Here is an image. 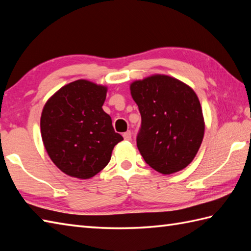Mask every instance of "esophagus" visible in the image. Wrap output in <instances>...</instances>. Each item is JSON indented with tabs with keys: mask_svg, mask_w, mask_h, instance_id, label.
<instances>
[{
	"mask_svg": "<svg viewBox=\"0 0 251 251\" xmlns=\"http://www.w3.org/2000/svg\"><path fill=\"white\" fill-rule=\"evenodd\" d=\"M131 135H132L131 131L128 130V131H126V132H124V134H123V137H124L125 140L129 141V140H131Z\"/></svg>",
	"mask_w": 251,
	"mask_h": 251,
	"instance_id": "obj_1",
	"label": "esophagus"
}]
</instances>
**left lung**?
Here are the masks:
<instances>
[{"label": "left lung", "instance_id": "left-lung-1", "mask_svg": "<svg viewBox=\"0 0 251 251\" xmlns=\"http://www.w3.org/2000/svg\"><path fill=\"white\" fill-rule=\"evenodd\" d=\"M141 114L137 147L143 159L163 175L180 172L201 145L205 122L195 92L179 79L154 74L130 84Z\"/></svg>", "mask_w": 251, "mask_h": 251}]
</instances>
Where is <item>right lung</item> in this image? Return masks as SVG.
I'll return each instance as SVG.
<instances>
[{
    "instance_id": "add662e5",
    "label": "right lung",
    "mask_w": 251,
    "mask_h": 251,
    "mask_svg": "<svg viewBox=\"0 0 251 251\" xmlns=\"http://www.w3.org/2000/svg\"><path fill=\"white\" fill-rule=\"evenodd\" d=\"M106 88L86 79L69 83L47 100L41 135L49 156L70 177L89 179L111 159L123 140L102 109Z\"/></svg>"
}]
</instances>
